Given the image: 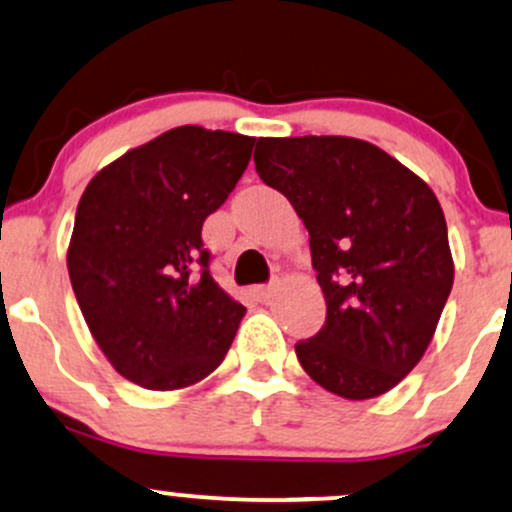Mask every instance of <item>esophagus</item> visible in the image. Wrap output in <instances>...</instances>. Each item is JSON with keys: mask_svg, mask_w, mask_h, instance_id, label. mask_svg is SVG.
<instances>
[{"mask_svg": "<svg viewBox=\"0 0 512 512\" xmlns=\"http://www.w3.org/2000/svg\"><path fill=\"white\" fill-rule=\"evenodd\" d=\"M272 293H274L272 284H262V286H255V289H252V296H255L257 301H262V303H267L269 298H272Z\"/></svg>", "mask_w": 512, "mask_h": 512, "instance_id": "34e87169", "label": "esophagus"}]
</instances>
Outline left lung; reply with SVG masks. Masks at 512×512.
Segmentation results:
<instances>
[{"mask_svg":"<svg viewBox=\"0 0 512 512\" xmlns=\"http://www.w3.org/2000/svg\"><path fill=\"white\" fill-rule=\"evenodd\" d=\"M255 168L303 219L325 293V325L296 344L303 370L344 399L385 395L421 361L452 289L438 197L354 137H260Z\"/></svg>","mask_w":512,"mask_h":512,"instance_id":"obj_1","label":"left lung"}]
</instances>
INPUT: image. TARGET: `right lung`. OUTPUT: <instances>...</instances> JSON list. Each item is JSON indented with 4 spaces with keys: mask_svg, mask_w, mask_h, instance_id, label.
Listing matches in <instances>:
<instances>
[{
    "mask_svg": "<svg viewBox=\"0 0 512 512\" xmlns=\"http://www.w3.org/2000/svg\"><path fill=\"white\" fill-rule=\"evenodd\" d=\"M255 137L175 127L127 151L79 199L67 269L101 351L129 383L180 390L231 349L245 308L211 279L202 223L226 202Z\"/></svg>",
    "mask_w": 512,
    "mask_h": 512,
    "instance_id": "add662e5",
    "label": "right lung"
}]
</instances>
